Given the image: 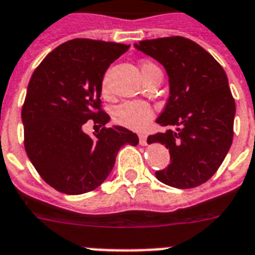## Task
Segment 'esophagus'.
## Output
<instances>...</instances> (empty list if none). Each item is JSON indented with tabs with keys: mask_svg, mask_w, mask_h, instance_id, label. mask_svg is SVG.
<instances>
[{
	"mask_svg": "<svg viewBox=\"0 0 255 255\" xmlns=\"http://www.w3.org/2000/svg\"><path fill=\"white\" fill-rule=\"evenodd\" d=\"M139 143L140 145H147V135H144V133H140L139 135Z\"/></svg>",
	"mask_w": 255,
	"mask_h": 255,
	"instance_id": "1",
	"label": "esophagus"
}]
</instances>
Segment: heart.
Here are the masks:
<instances>
[{"label":"heart","instance_id":"1","mask_svg":"<svg viewBox=\"0 0 255 255\" xmlns=\"http://www.w3.org/2000/svg\"><path fill=\"white\" fill-rule=\"evenodd\" d=\"M153 67L156 66L151 62H143L140 66L141 73ZM106 87L107 85L106 82H103V90H106ZM152 118H153V111L151 106L140 100L124 102L114 110V120L116 123L131 129H143L151 123Z\"/></svg>","mask_w":255,"mask_h":255}]
</instances>
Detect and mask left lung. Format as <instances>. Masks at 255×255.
<instances>
[{"label":"left lung","instance_id":"obj_1","mask_svg":"<svg viewBox=\"0 0 255 255\" xmlns=\"http://www.w3.org/2000/svg\"><path fill=\"white\" fill-rule=\"evenodd\" d=\"M133 46L163 65L169 82V98L156 120L168 129L147 139L169 149L170 164L156 177L178 189L201 185L217 172L233 141L236 103L225 71L188 38L145 39Z\"/></svg>","mask_w":255,"mask_h":255}]
</instances>
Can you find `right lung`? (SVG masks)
<instances>
[{"label":"right lung","mask_w":255,"mask_h":255,"mask_svg":"<svg viewBox=\"0 0 255 255\" xmlns=\"http://www.w3.org/2000/svg\"><path fill=\"white\" fill-rule=\"evenodd\" d=\"M128 49L78 38L54 49L31 75L22 107L25 149L41 177L58 192L96 189L111 173L120 148L139 144L137 135L122 126L102 128L95 137L83 132L90 119L100 127L110 122L100 111L102 82Z\"/></svg>","instance_id":"obj_1"}]
</instances>
